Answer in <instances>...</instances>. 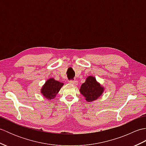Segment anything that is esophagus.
<instances>
[{
    "instance_id": "34e87169",
    "label": "esophagus",
    "mask_w": 146,
    "mask_h": 146,
    "mask_svg": "<svg viewBox=\"0 0 146 146\" xmlns=\"http://www.w3.org/2000/svg\"><path fill=\"white\" fill-rule=\"evenodd\" d=\"M78 81H70V84H72L73 85H78Z\"/></svg>"
}]
</instances>
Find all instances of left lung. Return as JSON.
<instances>
[{
    "label": "left lung",
    "instance_id": "left-lung-1",
    "mask_svg": "<svg viewBox=\"0 0 146 146\" xmlns=\"http://www.w3.org/2000/svg\"><path fill=\"white\" fill-rule=\"evenodd\" d=\"M105 87L98 82L95 77L88 76L80 88V94L83 95L87 102L97 100L105 91Z\"/></svg>",
    "mask_w": 146,
    "mask_h": 146
}]
</instances>
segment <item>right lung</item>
Segmentation results:
<instances>
[{"label":"right lung","instance_id":"right-lung-1","mask_svg":"<svg viewBox=\"0 0 146 146\" xmlns=\"http://www.w3.org/2000/svg\"><path fill=\"white\" fill-rule=\"evenodd\" d=\"M64 83L50 78L45 82L41 88V94L47 100H51L56 97Z\"/></svg>","mask_w":146,"mask_h":146}]
</instances>
